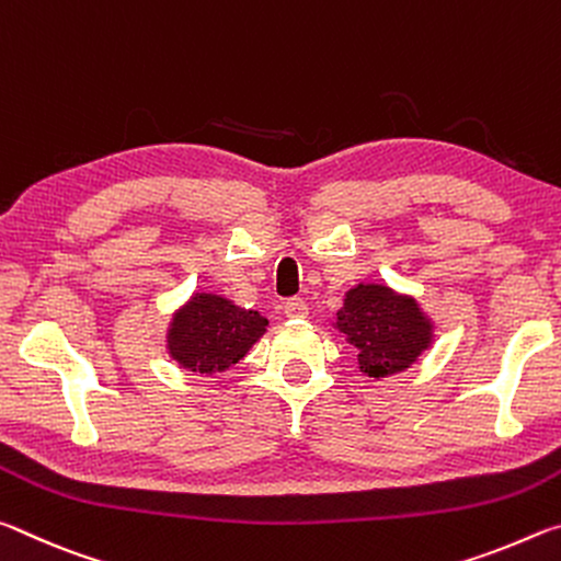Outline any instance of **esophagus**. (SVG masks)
<instances>
[{"label":"esophagus","mask_w":561,"mask_h":561,"mask_svg":"<svg viewBox=\"0 0 561 561\" xmlns=\"http://www.w3.org/2000/svg\"><path fill=\"white\" fill-rule=\"evenodd\" d=\"M284 314H287L289 319H304L309 314V304L299 297H291L284 301Z\"/></svg>","instance_id":"1"}]
</instances>
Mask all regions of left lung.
Returning a JSON list of instances; mask_svg holds the SVG:
<instances>
[{"label":"left lung","instance_id":"8db88e82","mask_svg":"<svg viewBox=\"0 0 561 561\" xmlns=\"http://www.w3.org/2000/svg\"><path fill=\"white\" fill-rule=\"evenodd\" d=\"M336 327L358 348V366L368 376L405 371L431 344V321L417 304L381 284H358L344 299Z\"/></svg>","mask_w":561,"mask_h":561}]
</instances>
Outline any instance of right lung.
I'll return each instance as SVG.
<instances>
[{"label":"right lung","instance_id":"right-lung-1","mask_svg":"<svg viewBox=\"0 0 561 561\" xmlns=\"http://www.w3.org/2000/svg\"><path fill=\"white\" fill-rule=\"evenodd\" d=\"M270 321L217 294H195L170 321L168 348L195 374L227 371L252 348Z\"/></svg>","mask_w":561,"mask_h":561}]
</instances>
